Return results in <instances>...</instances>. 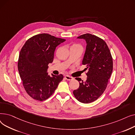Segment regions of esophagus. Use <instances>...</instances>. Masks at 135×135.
<instances>
[{
  "label": "esophagus",
  "mask_w": 135,
  "mask_h": 135,
  "mask_svg": "<svg viewBox=\"0 0 135 135\" xmlns=\"http://www.w3.org/2000/svg\"><path fill=\"white\" fill-rule=\"evenodd\" d=\"M65 77L66 79V80H73V77H72V76H70L67 75H65Z\"/></svg>",
  "instance_id": "esophagus-1"
}]
</instances>
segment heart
Segmentation results:
<instances>
[{
	"instance_id": "heart-1",
	"label": "heart",
	"mask_w": 135,
	"mask_h": 135,
	"mask_svg": "<svg viewBox=\"0 0 135 135\" xmlns=\"http://www.w3.org/2000/svg\"><path fill=\"white\" fill-rule=\"evenodd\" d=\"M81 47V46L79 44H74L71 46V47Z\"/></svg>"
}]
</instances>
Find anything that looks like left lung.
Segmentation results:
<instances>
[{"label": "left lung", "mask_w": 135, "mask_h": 135, "mask_svg": "<svg viewBox=\"0 0 135 135\" xmlns=\"http://www.w3.org/2000/svg\"><path fill=\"white\" fill-rule=\"evenodd\" d=\"M86 41V47L82 64L88 69L87 79L79 83V88L73 91L75 97L84 103L93 102L103 93L113 71V59L109 49L102 39L89 33L77 38ZM80 81L81 79L76 78Z\"/></svg>", "instance_id": "left-lung-1"}]
</instances>
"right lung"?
Here are the masks:
<instances>
[{
  "instance_id": "1",
  "label": "right lung",
  "mask_w": 135,
  "mask_h": 135,
  "mask_svg": "<svg viewBox=\"0 0 135 135\" xmlns=\"http://www.w3.org/2000/svg\"><path fill=\"white\" fill-rule=\"evenodd\" d=\"M65 41L49 34H40L27 40L21 49L18 61L19 74L27 93L34 100H46L62 80V74L50 76L47 69L53 61L56 47Z\"/></svg>"
}]
</instances>
